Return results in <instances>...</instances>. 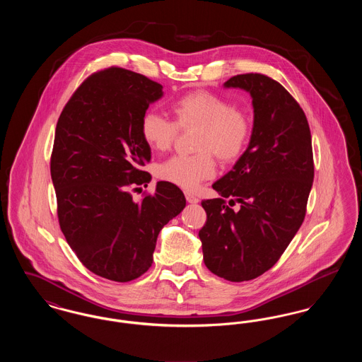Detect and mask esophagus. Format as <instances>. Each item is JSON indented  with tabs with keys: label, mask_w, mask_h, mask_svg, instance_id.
Returning a JSON list of instances; mask_svg holds the SVG:
<instances>
[{
	"label": "esophagus",
	"mask_w": 362,
	"mask_h": 362,
	"mask_svg": "<svg viewBox=\"0 0 362 362\" xmlns=\"http://www.w3.org/2000/svg\"><path fill=\"white\" fill-rule=\"evenodd\" d=\"M185 195H186V199H187V202H189V204H198V201H199V199H198L194 194H191L189 191H186V192H185Z\"/></svg>",
	"instance_id": "esophagus-1"
}]
</instances>
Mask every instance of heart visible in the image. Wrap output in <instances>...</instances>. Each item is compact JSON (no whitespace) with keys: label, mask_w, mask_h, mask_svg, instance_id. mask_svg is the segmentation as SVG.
<instances>
[{"label":"heart","mask_w":362,"mask_h":362,"mask_svg":"<svg viewBox=\"0 0 362 362\" xmlns=\"http://www.w3.org/2000/svg\"><path fill=\"white\" fill-rule=\"evenodd\" d=\"M173 122L153 110L141 122V137L155 151L171 148L177 129L197 127L195 151L191 156H173L157 165L156 175L182 189H194L216 175L214 156L223 163L236 161L250 138V121L244 111L223 96L209 90H194L177 98L170 105Z\"/></svg>","instance_id":"heart-1"}]
</instances>
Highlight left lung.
<instances>
[{
    "label": "left lung",
    "mask_w": 362,
    "mask_h": 362,
    "mask_svg": "<svg viewBox=\"0 0 362 362\" xmlns=\"http://www.w3.org/2000/svg\"><path fill=\"white\" fill-rule=\"evenodd\" d=\"M224 86L250 92L254 127L233 170L213 185L221 197L201 202L207 218L199 239L207 269L241 282L270 270L297 233L315 165L307 117L284 86L260 73L233 76Z\"/></svg>",
    "instance_id": "left-lung-1"
}]
</instances>
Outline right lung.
<instances>
[{
	"instance_id": "obj_1",
	"label": "right lung",
	"mask_w": 362,
	"mask_h": 362,
	"mask_svg": "<svg viewBox=\"0 0 362 362\" xmlns=\"http://www.w3.org/2000/svg\"><path fill=\"white\" fill-rule=\"evenodd\" d=\"M161 96V84L111 66L83 81L57 122L50 173L61 230L86 269L111 281L148 272L160 230L186 206L168 182L139 202L130 194L152 177L139 122Z\"/></svg>"
}]
</instances>
